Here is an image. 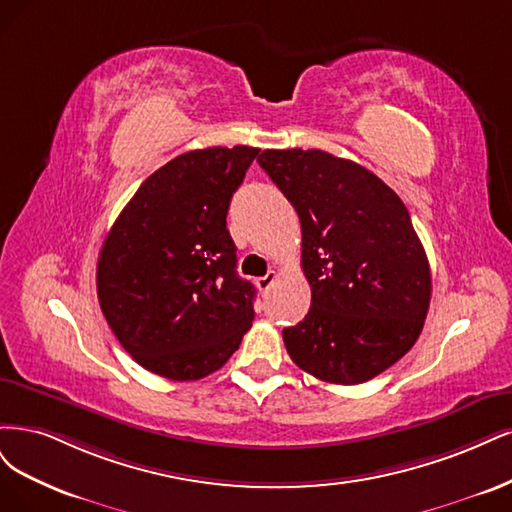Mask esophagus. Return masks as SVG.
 Masks as SVG:
<instances>
[{
	"label": "esophagus",
	"instance_id": "34e87169",
	"mask_svg": "<svg viewBox=\"0 0 512 512\" xmlns=\"http://www.w3.org/2000/svg\"><path fill=\"white\" fill-rule=\"evenodd\" d=\"M278 278V274L272 270V272H268L266 276H259L257 280H255V283H257V287H259V291L261 293H266L272 285H274V280Z\"/></svg>",
	"mask_w": 512,
	"mask_h": 512
}]
</instances>
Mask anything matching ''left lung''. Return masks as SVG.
I'll return each instance as SVG.
<instances>
[{
  "mask_svg": "<svg viewBox=\"0 0 512 512\" xmlns=\"http://www.w3.org/2000/svg\"><path fill=\"white\" fill-rule=\"evenodd\" d=\"M257 161L302 223L312 300L304 321L283 329L289 357L325 383L370 381L412 349L430 308V263L404 202L319 148H268Z\"/></svg>",
  "mask_w": 512,
  "mask_h": 512,
  "instance_id": "left-lung-1",
  "label": "left lung"
}]
</instances>
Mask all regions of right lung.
Returning <instances> with one entry per match:
<instances>
[{"mask_svg":"<svg viewBox=\"0 0 512 512\" xmlns=\"http://www.w3.org/2000/svg\"><path fill=\"white\" fill-rule=\"evenodd\" d=\"M259 148L189 151L148 176L97 259V298L123 349L148 372L197 381L238 351L255 287L236 272L232 195Z\"/></svg>","mask_w":512,"mask_h":512,"instance_id":"obj_1","label":"right lung"}]
</instances>
